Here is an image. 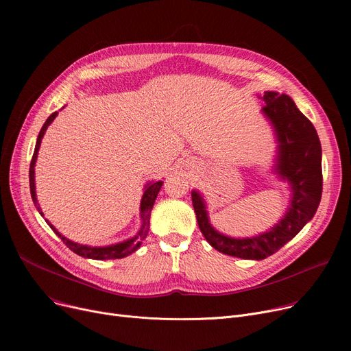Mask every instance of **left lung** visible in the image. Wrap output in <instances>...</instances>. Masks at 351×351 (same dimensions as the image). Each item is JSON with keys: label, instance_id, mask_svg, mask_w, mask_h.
<instances>
[{"label": "left lung", "instance_id": "obj_1", "mask_svg": "<svg viewBox=\"0 0 351 351\" xmlns=\"http://www.w3.org/2000/svg\"><path fill=\"white\" fill-rule=\"evenodd\" d=\"M262 114L273 128L276 156L273 172L287 182L291 192L285 216L269 230L252 237H232L216 230L205 197L192 191L197 225L208 243L217 252L249 261H263L283 247L315 216L323 189L322 145L313 123L286 94L266 90Z\"/></svg>", "mask_w": 351, "mask_h": 351}]
</instances>
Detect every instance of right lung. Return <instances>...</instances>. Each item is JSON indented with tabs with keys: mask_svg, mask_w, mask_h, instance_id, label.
I'll list each match as a JSON object with an SVG mask.
<instances>
[{
	"mask_svg": "<svg viewBox=\"0 0 351 351\" xmlns=\"http://www.w3.org/2000/svg\"><path fill=\"white\" fill-rule=\"evenodd\" d=\"M58 112H53L52 115L48 117V119L45 121V123L43 125L41 131L38 138H36V143H35V149H34V155H32V160L29 165V189H31V196H32V202L34 205L36 206V210L41 213V216H44L38 200H36V192H35V163H36V158H38V151L41 146V141L45 135V131L48 129V126L52 123V121L57 118ZM163 185V180H154L146 183L143 188V195L141 199V208H139V216H141V226L139 230L136 232L135 236L126 239L123 242L119 243H114V245H108V246H88V245H81L77 242L69 241L68 237H65L64 234H61L52 223H49V220L45 219V222L48 223V226L55 232L61 241L73 252L77 253L85 259H94V261H109V259H122V257H126L129 254H132L134 252H136L142 242L145 241V237L147 236V232H149V220H151V212L154 208V204L156 200V196L160 191Z\"/></svg>",
	"mask_w": 351,
	"mask_h": 351,
	"instance_id": "obj_1",
	"label": "right lung"
}]
</instances>
